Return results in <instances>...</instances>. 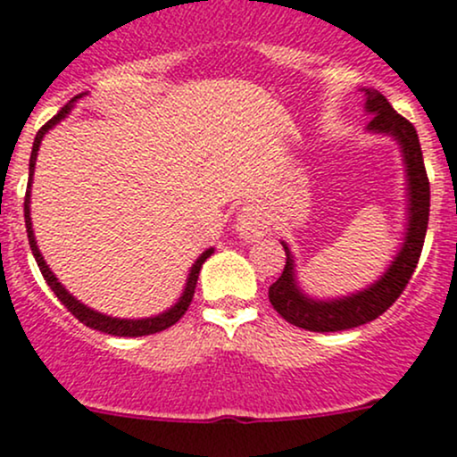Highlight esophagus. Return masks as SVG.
I'll return each mask as SVG.
<instances>
[{"instance_id": "1", "label": "esophagus", "mask_w": 457, "mask_h": 457, "mask_svg": "<svg viewBox=\"0 0 457 457\" xmlns=\"http://www.w3.org/2000/svg\"><path fill=\"white\" fill-rule=\"evenodd\" d=\"M238 229H241V234H245L247 238H256V237H262V234L267 232V225H265V219H262L261 214L245 212L241 216V220H238Z\"/></svg>"}]
</instances>
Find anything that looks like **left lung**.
Instances as JSON below:
<instances>
[{"label":"left lung","instance_id":"8db88e82","mask_svg":"<svg viewBox=\"0 0 457 457\" xmlns=\"http://www.w3.org/2000/svg\"><path fill=\"white\" fill-rule=\"evenodd\" d=\"M366 109L372 113L368 129L374 133H390L403 148V157L407 164V181H410V228H407L405 243L394 258L386 276L366 291L357 295L344 297L335 302H317L306 297L297 289L293 276L291 252L285 243L287 265L282 276L269 287V302L287 321L297 328L313 330V333H335V330L357 328L377 320L386 313L394 302L405 291L411 273L416 271L419 258L425 245L427 223H429V177H427L425 162L414 124L392 109L386 96L377 89H366Z\"/></svg>","mask_w":457,"mask_h":457}]
</instances>
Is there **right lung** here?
I'll return each mask as SVG.
<instances>
[{
	"label": "right lung",
	"mask_w": 457,
	"mask_h": 457,
	"mask_svg": "<svg viewBox=\"0 0 457 457\" xmlns=\"http://www.w3.org/2000/svg\"><path fill=\"white\" fill-rule=\"evenodd\" d=\"M76 98H79V96H76ZM76 98H74V100H76ZM74 100H70V104H65V107L61 109V112L56 113L54 118L47 120V122L43 124L41 129H38V133H37V137H35V144H32V153H30V177H28L26 199H23V219H26L28 243H30L32 256H35L37 265H38V269H41V273H43V278H46L47 287H50V289L54 291V295L59 297L61 304H63L65 309L70 311V313L76 317V320L83 321L85 326H89V328H94V330H100V333L115 335V337H142V335L160 333V330L170 328L172 324H177V321H179L181 317L186 315V311H188V306H190V302H192V297H195L196 278H199L201 265H204V262L208 261L210 256H212L214 249H208V252H204L199 258H196V262H195V265H192V269H190L188 285H186L184 295L179 297V302H177V304L172 306L170 311H166V313H162V315H157V317H148V320H118V317H109V315H103V313H96V311H91L89 306L80 304V302L76 300L74 295H70V293L65 291V287L61 285L59 280H56L54 273L50 271V267L46 265V261H43L41 252H38V247H37L35 234H32V223H30V186H32V172H35L37 151H38V146H41L43 136H46V133L50 131V129L54 127L56 122H61V120H63L65 115L70 113L71 103H74Z\"/></svg>",
	"instance_id": "obj_1"
}]
</instances>
